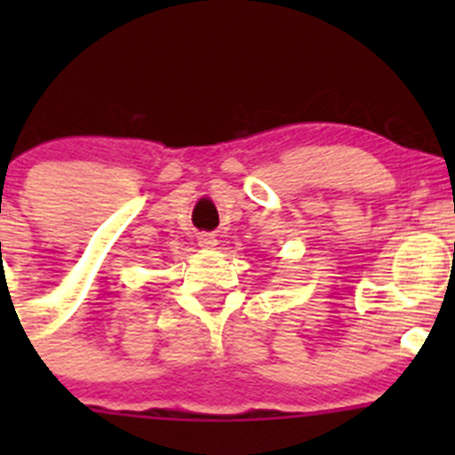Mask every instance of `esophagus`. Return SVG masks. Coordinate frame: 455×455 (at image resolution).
I'll list each match as a JSON object with an SVG mask.
<instances>
[{"label":"esophagus","mask_w":455,"mask_h":455,"mask_svg":"<svg viewBox=\"0 0 455 455\" xmlns=\"http://www.w3.org/2000/svg\"><path fill=\"white\" fill-rule=\"evenodd\" d=\"M198 244L202 249H213V246L218 244V240H215V235H211V233H200Z\"/></svg>","instance_id":"1"}]
</instances>
